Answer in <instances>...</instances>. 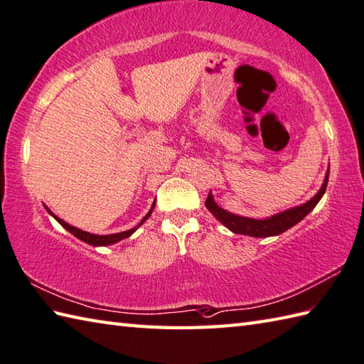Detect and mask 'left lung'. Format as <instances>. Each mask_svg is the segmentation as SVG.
<instances>
[{"instance_id":"obj_1","label":"left lung","mask_w":364,"mask_h":364,"mask_svg":"<svg viewBox=\"0 0 364 364\" xmlns=\"http://www.w3.org/2000/svg\"><path fill=\"white\" fill-rule=\"evenodd\" d=\"M328 173H330V168L327 170L326 180H323V184L318 194H316L311 200H308L306 203L296 206V208H291V210H286L280 214L272 215V218H267L262 220L242 218V215H236V214H231L225 210H222L220 206L215 205L211 192L208 194L205 205L208 210L211 211V214L215 219L222 222L223 225H225L228 230H231L236 235H247V236H253V237L275 236V235H280V233H283V231L289 230L291 227L296 225V223H299L308 213L313 210L316 205L319 203L322 196L326 194L327 183H328Z\"/></svg>"}]
</instances>
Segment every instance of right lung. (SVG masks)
I'll return each mask as SVG.
<instances>
[{"label": "right lung", "mask_w": 364, "mask_h": 364, "mask_svg": "<svg viewBox=\"0 0 364 364\" xmlns=\"http://www.w3.org/2000/svg\"><path fill=\"white\" fill-rule=\"evenodd\" d=\"M153 208H154V205L151 206V210L146 213V215L145 218L139 222V225L137 227H141L142 223L150 218V214H151V211H153ZM46 211H48L54 219H56L60 225H63L65 230H68L70 231V233L73 235V236H76L78 239H81V241H84V242H87V244H90V245H111V244H115V242H119V241H122V239H125V237H129L131 235L134 233L136 231V228L137 227H134V228H131V230H127V231H122V233H115V235H106V236H98V235H90V233H87V231H82V230H80V228H75V227H72V225H68L67 222H64L63 219H59V218H56V215H54L48 208H46Z\"/></svg>", "instance_id": "add662e5"}]
</instances>
